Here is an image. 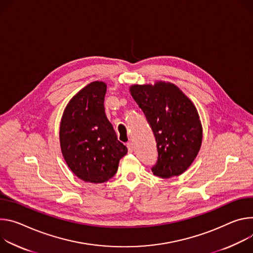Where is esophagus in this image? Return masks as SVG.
<instances>
[{
    "label": "esophagus",
    "instance_id": "esophagus-1",
    "mask_svg": "<svg viewBox=\"0 0 253 253\" xmlns=\"http://www.w3.org/2000/svg\"><path fill=\"white\" fill-rule=\"evenodd\" d=\"M126 147H127V150H128V152H129V153H131V152L133 151V149H134L133 144H132V143H130V142L126 144Z\"/></svg>",
    "mask_w": 253,
    "mask_h": 253
}]
</instances>
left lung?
Here are the masks:
<instances>
[{
	"label": "left lung",
	"instance_id": "obj_1",
	"mask_svg": "<svg viewBox=\"0 0 253 253\" xmlns=\"http://www.w3.org/2000/svg\"><path fill=\"white\" fill-rule=\"evenodd\" d=\"M130 93L156 137L158 161L152 172L164 179L181 175L197 157L202 144L197 109L171 83L132 85Z\"/></svg>",
	"mask_w": 253,
	"mask_h": 253
}]
</instances>
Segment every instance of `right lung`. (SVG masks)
<instances>
[{"label":"right lung","instance_id":"add662e5","mask_svg":"<svg viewBox=\"0 0 253 253\" xmlns=\"http://www.w3.org/2000/svg\"><path fill=\"white\" fill-rule=\"evenodd\" d=\"M106 84L91 82L67 104L60 124V146L70 170L79 179L103 183L114 177L126 155L104 111Z\"/></svg>","mask_w":253,"mask_h":253}]
</instances>
